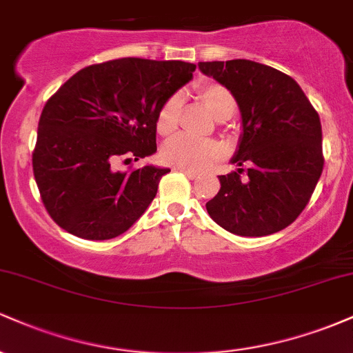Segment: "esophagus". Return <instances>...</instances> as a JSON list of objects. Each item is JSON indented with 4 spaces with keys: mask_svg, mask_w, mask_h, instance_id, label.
Returning <instances> with one entry per match:
<instances>
[{
    "mask_svg": "<svg viewBox=\"0 0 353 353\" xmlns=\"http://www.w3.org/2000/svg\"><path fill=\"white\" fill-rule=\"evenodd\" d=\"M177 171L182 172V174H185V177H188V179H190V181H194V179H197V177H199L196 172L188 171V169H179V168H177Z\"/></svg>",
    "mask_w": 353,
    "mask_h": 353,
    "instance_id": "esophagus-1",
    "label": "esophagus"
}]
</instances>
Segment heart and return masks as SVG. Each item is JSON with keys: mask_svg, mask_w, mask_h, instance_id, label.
Returning a JSON list of instances; mask_svg holds the SVG:
<instances>
[{"mask_svg": "<svg viewBox=\"0 0 353 353\" xmlns=\"http://www.w3.org/2000/svg\"><path fill=\"white\" fill-rule=\"evenodd\" d=\"M197 94L202 106L214 119L228 121L237 109L236 98L228 88L217 83H204L197 88ZM182 108V96L172 94L164 101L156 116V129L159 134L169 136L179 125ZM161 156L168 164L179 169H188L192 172H201L209 169L217 161L224 157V149L216 141H201L194 137L179 134L163 145Z\"/></svg>", "mask_w": 353, "mask_h": 353, "instance_id": "obj_1", "label": "heart"}]
</instances>
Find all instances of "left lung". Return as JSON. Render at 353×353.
Listing matches in <instances>:
<instances>
[{
  "instance_id": "8db88e82",
  "label": "left lung",
  "mask_w": 353,
  "mask_h": 353,
  "mask_svg": "<svg viewBox=\"0 0 353 353\" xmlns=\"http://www.w3.org/2000/svg\"><path fill=\"white\" fill-rule=\"evenodd\" d=\"M199 70L234 94L242 134L230 163L249 164L219 176L221 190L205 204L222 229L262 237L301 216L323 169L322 125L290 76L249 59L209 61Z\"/></svg>"
}]
</instances>
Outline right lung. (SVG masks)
<instances>
[{
    "instance_id": "1",
    "label": "right lung",
    "mask_w": 353,
    "mask_h": 353,
    "mask_svg": "<svg viewBox=\"0 0 353 353\" xmlns=\"http://www.w3.org/2000/svg\"><path fill=\"white\" fill-rule=\"evenodd\" d=\"M194 71L196 64L184 61L112 59L78 71L48 99L33 172L59 228L106 241L143 216L171 169L144 165L121 172L114 161L144 159L157 151V111Z\"/></svg>"
}]
</instances>
